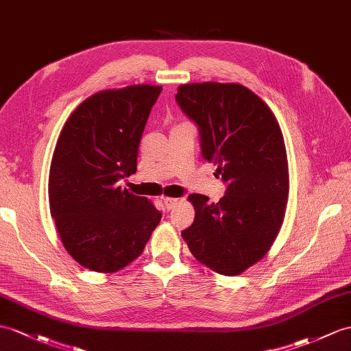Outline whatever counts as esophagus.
Instances as JSON below:
<instances>
[{
    "mask_svg": "<svg viewBox=\"0 0 351 351\" xmlns=\"http://www.w3.org/2000/svg\"><path fill=\"white\" fill-rule=\"evenodd\" d=\"M164 204H165V208L169 211V210H173L176 205L178 204V199L177 198H164Z\"/></svg>",
    "mask_w": 351,
    "mask_h": 351,
    "instance_id": "34e87169",
    "label": "esophagus"
}]
</instances>
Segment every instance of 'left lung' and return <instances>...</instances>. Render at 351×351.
Wrapping results in <instances>:
<instances>
[{"label": "left lung", "mask_w": 351, "mask_h": 351, "mask_svg": "<svg viewBox=\"0 0 351 351\" xmlns=\"http://www.w3.org/2000/svg\"><path fill=\"white\" fill-rule=\"evenodd\" d=\"M176 101L198 128L202 158L226 184L217 204L189 195L195 220L182 237L199 262L221 276H238L267 254L283 223V135L268 106L241 84H183Z\"/></svg>", "instance_id": "8db88e82"}]
</instances>
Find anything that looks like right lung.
<instances>
[{
	"mask_svg": "<svg viewBox=\"0 0 351 351\" xmlns=\"http://www.w3.org/2000/svg\"><path fill=\"white\" fill-rule=\"evenodd\" d=\"M160 86L138 84L92 95L59 135L49 173V205L74 261L116 272L141 254L162 213L117 183L136 171L140 140Z\"/></svg>",
	"mask_w": 351,
	"mask_h": 351,
	"instance_id": "add662e5",
	"label": "right lung"
}]
</instances>
